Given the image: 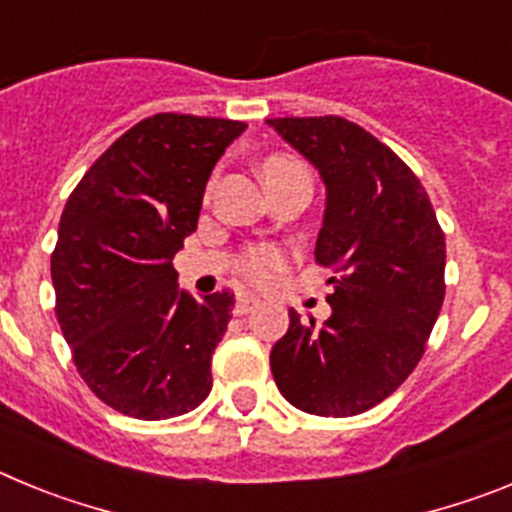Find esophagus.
Returning <instances> with one entry per match:
<instances>
[{"label":"esophagus","instance_id":"34e87169","mask_svg":"<svg viewBox=\"0 0 512 512\" xmlns=\"http://www.w3.org/2000/svg\"><path fill=\"white\" fill-rule=\"evenodd\" d=\"M259 307V297L248 295V292H241V295L235 297V312L238 315H248L251 310H256Z\"/></svg>","mask_w":512,"mask_h":512}]
</instances>
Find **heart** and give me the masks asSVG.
I'll use <instances>...</instances> for the list:
<instances>
[{
    "label": "heart",
    "mask_w": 512,
    "mask_h": 512,
    "mask_svg": "<svg viewBox=\"0 0 512 512\" xmlns=\"http://www.w3.org/2000/svg\"><path fill=\"white\" fill-rule=\"evenodd\" d=\"M300 161L295 158H284V156H274V158H266L264 166H261V174H271V171H279L284 166H295ZM282 266V256H279L274 248H261V251H253L251 256L246 259L243 264V271H246V277L253 279V282H266V279L274 274V271Z\"/></svg>",
    "instance_id": "heart-1"
}]
</instances>
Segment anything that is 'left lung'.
Listing matches in <instances>:
<instances>
[{
	"instance_id": "1",
	"label": "left lung",
	"mask_w": 512,
	"mask_h": 512,
	"mask_svg": "<svg viewBox=\"0 0 512 512\" xmlns=\"http://www.w3.org/2000/svg\"><path fill=\"white\" fill-rule=\"evenodd\" d=\"M269 128L325 184L315 261L330 277V318H300L271 348V374L295 408L323 418L366 413L423 356L443 305L446 241L418 176L343 117H274Z\"/></svg>"
}]
</instances>
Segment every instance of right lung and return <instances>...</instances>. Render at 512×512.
I'll list each match as a JSON object with an SVG mask.
<instances>
[{
  "instance_id": "right-lung-1",
  "label": "right lung",
  "mask_w": 512,
  "mask_h": 512,
  "mask_svg": "<svg viewBox=\"0 0 512 512\" xmlns=\"http://www.w3.org/2000/svg\"><path fill=\"white\" fill-rule=\"evenodd\" d=\"M243 130L220 117H148L94 161L63 207L51 256L58 323L81 379L117 413L166 420L210 395L233 292L192 297L174 256Z\"/></svg>"
}]
</instances>
